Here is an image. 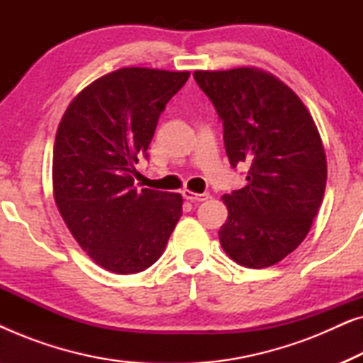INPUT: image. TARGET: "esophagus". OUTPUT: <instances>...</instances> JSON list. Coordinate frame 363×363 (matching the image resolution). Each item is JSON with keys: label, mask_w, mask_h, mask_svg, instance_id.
<instances>
[{"label": "esophagus", "mask_w": 363, "mask_h": 363, "mask_svg": "<svg viewBox=\"0 0 363 363\" xmlns=\"http://www.w3.org/2000/svg\"><path fill=\"white\" fill-rule=\"evenodd\" d=\"M182 195H183V198H185V200H190L193 203L205 201V200H208V198H210V193H195L191 190H183Z\"/></svg>", "instance_id": "1"}]
</instances>
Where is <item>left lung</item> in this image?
Wrapping results in <instances>:
<instances>
[{
	"mask_svg": "<svg viewBox=\"0 0 363 363\" xmlns=\"http://www.w3.org/2000/svg\"><path fill=\"white\" fill-rule=\"evenodd\" d=\"M193 77L221 118L231 167H250L247 185L223 196V250L246 267L276 264L304 241L324 198L319 130L301 99L259 69L195 71Z\"/></svg>",
	"mask_w": 363,
	"mask_h": 363,
	"instance_id": "1",
	"label": "left lung"
}]
</instances>
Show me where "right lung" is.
<instances>
[{
  "mask_svg": "<svg viewBox=\"0 0 363 363\" xmlns=\"http://www.w3.org/2000/svg\"><path fill=\"white\" fill-rule=\"evenodd\" d=\"M190 72L123 67L79 92L57 127L52 190L79 246L104 269L135 274L163 255L180 193L133 185L158 117Z\"/></svg>",
  "mask_w": 363,
  "mask_h": 363,
  "instance_id": "obj_1",
  "label": "right lung"
}]
</instances>
